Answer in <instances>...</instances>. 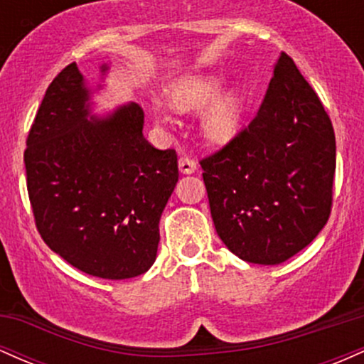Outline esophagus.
Listing matches in <instances>:
<instances>
[{
    "instance_id": "esophagus-1",
    "label": "esophagus",
    "mask_w": 364,
    "mask_h": 364,
    "mask_svg": "<svg viewBox=\"0 0 364 364\" xmlns=\"http://www.w3.org/2000/svg\"><path fill=\"white\" fill-rule=\"evenodd\" d=\"M178 166H179V171H181L183 174H193L196 168H198V166H196V162L190 157H179Z\"/></svg>"
}]
</instances>
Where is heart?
<instances>
[{
    "mask_svg": "<svg viewBox=\"0 0 364 364\" xmlns=\"http://www.w3.org/2000/svg\"><path fill=\"white\" fill-rule=\"evenodd\" d=\"M224 77L219 73L186 75L173 83L169 92L171 106L176 111H198L210 102L202 116V135L214 145L232 141L243 129L248 90L235 83L223 90Z\"/></svg>",
    "mask_w": 364,
    "mask_h": 364,
    "instance_id": "obj_1",
    "label": "heart"
}]
</instances>
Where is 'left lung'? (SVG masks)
<instances>
[{
	"label": "left lung",
	"mask_w": 364,
	"mask_h": 364,
	"mask_svg": "<svg viewBox=\"0 0 364 364\" xmlns=\"http://www.w3.org/2000/svg\"><path fill=\"white\" fill-rule=\"evenodd\" d=\"M200 166L217 235L241 260L279 265L323 229L336 135L318 95L286 53L248 128Z\"/></svg>",
	"instance_id": "1"
}]
</instances>
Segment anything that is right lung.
Returning a JSON list of instances; mask_svg holds the SVG:
<instances>
[{"label": "right lung", "mask_w": 364, "mask_h": 364, "mask_svg": "<svg viewBox=\"0 0 364 364\" xmlns=\"http://www.w3.org/2000/svg\"><path fill=\"white\" fill-rule=\"evenodd\" d=\"M109 65L101 66V82ZM77 63L51 82L23 154L44 243L94 277L132 279L154 265L159 220L178 183V156L144 136V111L121 104L95 116Z\"/></svg>", "instance_id": "add662e5"}]
</instances>
